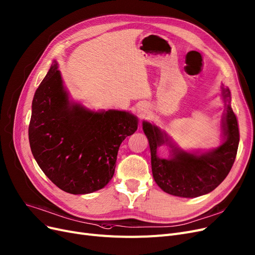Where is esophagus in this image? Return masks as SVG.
Wrapping results in <instances>:
<instances>
[{
    "label": "esophagus",
    "mask_w": 255,
    "mask_h": 255,
    "mask_svg": "<svg viewBox=\"0 0 255 255\" xmlns=\"http://www.w3.org/2000/svg\"><path fill=\"white\" fill-rule=\"evenodd\" d=\"M137 110H138V113H142V112L145 111V107L143 105H140Z\"/></svg>",
    "instance_id": "34e87169"
}]
</instances>
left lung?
<instances>
[{"label": "left lung", "instance_id": "1", "mask_svg": "<svg viewBox=\"0 0 255 255\" xmlns=\"http://www.w3.org/2000/svg\"><path fill=\"white\" fill-rule=\"evenodd\" d=\"M223 97L228 100L227 113L223 118L224 134L227 136L217 149L204 155L174 151L169 160L157 157V146L167 141L160 129L143 122L151 156L152 176L159 187L172 196L196 198L217 188L229 174L237 157L240 129L236 114L229 105L230 91L223 88Z\"/></svg>", "mask_w": 255, "mask_h": 255}]
</instances>
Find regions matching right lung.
Segmentation results:
<instances>
[{
	"label": "right lung",
	"mask_w": 255,
	"mask_h": 255,
	"mask_svg": "<svg viewBox=\"0 0 255 255\" xmlns=\"http://www.w3.org/2000/svg\"><path fill=\"white\" fill-rule=\"evenodd\" d=\"M127 112H91L71 105L54 63L35 91L29 143L44 174L62 190L84 195L113 178L118 149L137 130Z\"/></svg>",
	"instance_id": "1"
}]
</instances>
